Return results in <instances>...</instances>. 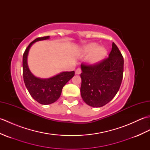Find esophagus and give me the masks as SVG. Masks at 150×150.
<instances>
[{
	"label": "esophagus",
	"instance_id": "1",
	"mask_svg": "<svg viewBox=\"0 0 150 150\" xmlns=\"http://www.w3.org/2000/svg\"><path fill=\"white\" fill-rule=\"evenodd\" d=\"M75 73H76V74H77V75L81 74V69L80 68H77V69H76Z\"/></svg>",
	"mask_w": 150,
	"mask_h": 150
}]
</instances>
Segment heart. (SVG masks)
Segmentation results:
<instances>
[{"label": "heart", "instance_id": "heart-1", "mask_svg": "<svg viewBox=\"0 0 150 150\" xmlns=\"http://www.w3.org/2000/svg\"><path fill=\"white\" fill-rule=\"evenodd\" d=\"M81 51L84 55H88L86 63L90 66H95L99 64L108 55V50L106 47L99 46L97 43L95 42H91L84 46Z\"/></svg>", "mask_w": 150, "mask_h": 150}]
</instances>
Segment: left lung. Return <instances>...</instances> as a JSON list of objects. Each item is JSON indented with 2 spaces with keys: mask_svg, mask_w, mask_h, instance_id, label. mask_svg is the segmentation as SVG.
<instances>
[{
  "mask_svg": "<svg viewBox=\"0 0 150 150\" xmlns=\"http://www.w3.org/2000/svg\"><path fill=\"white\" fill-rule=\"evenodd\" d=\"M82 98L89 106L99 108L113 99L122 82L124 59L114 42L109 57L95 66L81 64Z\"/></svg>",
  "mask_w": 150,
  "mask_h": 150,
  "instance_id": "1",
  "label": "left lung"
}]
</instances>
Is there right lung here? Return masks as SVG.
Listing matches in <instances>:
<instances>
[{"instance_id": "obj_1", "label": "right lung", "mask_w": 150, "mask_h": 150, "mask_svg": "<svg viewBox=\"0 0 150 150\" xmlns=\"http://www.w3.org/2000/svg\"><path fill=\"white\" fill-rule=\"evenodd\" d=\"M50 36L39 37L31 42L25 50L22 58L23 78L25 85L31 96L38 103L47 105L59 99L63 87L75 75V71H63L53 77L42 79L35 76L28 65V55L30 47L38 41L47 40Z\"/></svg>"}]
</instances>
